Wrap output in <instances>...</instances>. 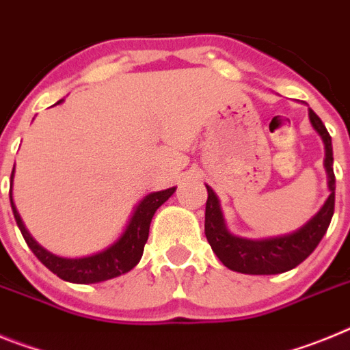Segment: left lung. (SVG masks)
Here are the masks:
<instances>
[{"mask_svg":"<svg viewBox=\"0 0 350 350\" xmlns=\"http://www.w3.org/2000/svg\"><path fill=\"white\" fill-rule=\"evenodd\" d=\"M310 122L314 129L321 135L326 147V166L327 177H329V198L323 205V208L315 213L307 224L291 234L267 240H247L231 234L226 230L224 219H222L221 206L217 196L206 185L208 198H206L205 208V237L208 240L212 250L221 259L222 265L233 271L249 275H275L293 270L303 262L319 245L323 237L326 234L327 226L332 222L335 212V173H333V147L332 137L327 133L326 126L319 116L310 110Z\"/></svg>","mask_w":350,"mask_h":350,"instance_id":"left-lung-1","label":"left lung"}]
</instances>
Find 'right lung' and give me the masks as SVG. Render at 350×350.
<instances>
[{
  "label": "right lung",
  "instance_id": "1",
  "mask_svg": "<svg viewBox=\"0 0 350 350\" xmlns=\"http://www.w3.org/2000/svg\"><path fill=\"white\" fill-rule=\"evenodd\" d=\"M61 103V101H57ZM14 178V172H12L10 180ZM175 193V187H170L166 191H157V193H150L145 196L137 206L135 213H133L131 221H129L128 228L122 233V237L113 243L112 247H108L103 252L98 254L88 256V258L79 259H66L59 258V256L51 254L49 250L40 247L38 243L31 238L27 230L24 228L21 215L15 210L14 202H12V210H14V217L17 222L18 230L23 233L24 240H26L27 247L33 250V254L40 259V261L55 273L59 279L68 280L73 284H96L103 282V280L113 279L119 275L126 273V271L133 270L137 267L138 261L144 254V247L147 243L148 238V228H150V221H152L154 213L159 208L163 203L168 200L172 194Z\"/></svg>",
  "mask_w": 350,
  "mask_h": 350
}]
</instances>
